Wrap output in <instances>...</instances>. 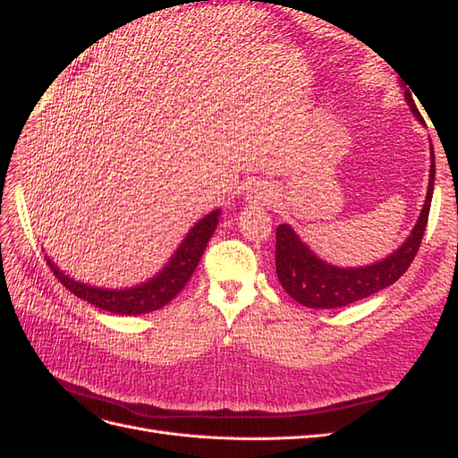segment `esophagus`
Here are the masks:
<instances>
[{
	"label": "esophagus",
	"mask_w": 458,
	"mask_h": 458,
	"mask_svg": "<svg viewBox=\"0 0 458 458\" xmlns=\"http://www.w3.org/2000/svg\"><path fill=\"white\" fill-rule=\"evenodd\" d=\"M246 200L256 206H269L275 200V191L267 183H256L246 192Z\"/></svg>",
	"instance_id": "1"
}]
</instances>
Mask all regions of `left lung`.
I'll return each mask as SVG.
<instances>
[{
    "instance_id": "8db88e82",
    "label": "left lung",
    "mask_w": 458,
    "mask_h": 458,
    "mask_svg": "<svg viewBox=\"0 0 458 458\" xmlns=\"http://www.w3.org/2000/svg\"><path fill=\"white\" fill-rule=\"evenodd\" d=\"M405 99L411 106L412 114L424 123L417 105H414L411 91L405 89ZM434 179H436V162L432 148V165H429V182L426 200L412 227L407 241L401 244L394 254L374 261L363 267H338L318 258L311 248L303 242L296 231L283 224L276 227V244H275V266L276 276L286 290L290 298L306 308L315 310H335L350 306L353 301L369 298L380 293L386 286L394 284L403 275L411 261L417 256L429 214V204L434 195Z\"/></svg>"
}]
</instances>
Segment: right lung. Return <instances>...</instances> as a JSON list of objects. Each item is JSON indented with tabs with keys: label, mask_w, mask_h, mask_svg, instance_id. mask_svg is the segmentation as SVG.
Returning <instances> with one entry per match:
<instances>
[{
	"label": "right lung",
	"mask_w": 458,
	"mask_h": 458,
	"mask_svg": "<svg viewBox=\"0 0 458 458\" xmlns=\"http://www.w3.org/2000/svg\"><path fill=\"white\" fill-rule=\"evenodd\" d=\"M221 210H214L212 214L204 216L200 221H197L192 229L187 233L183 242L179 244L170 261L165 263L164 269L148 279L147 283H141L131 288H99L89 286L86 283H80L64 275L55 263L47 258L49 267L53 275L66 286L71 293L81 300H86L91 306L99 308L103 311H110L116 315H141L150 313L164 308L165 303L172 301L182 288L191 279V275L195 273L199 261L204 254V248L208 241L212 239V234L217 227Z\"/></svg>",
	"instance_id": "obj_1"
}]
</instances>
